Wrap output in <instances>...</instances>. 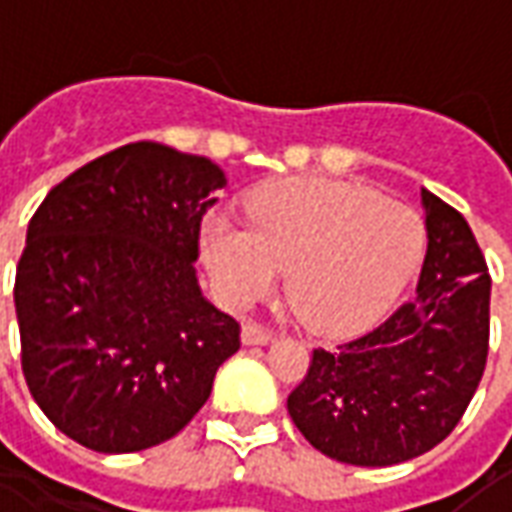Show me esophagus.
Returning <instances> with one entry per match:
<instances>
[{"label":"esophagus","instance_id":"1","mask_svg":"<svg viewBox=\"0 0 512 512\" xmlns=\"http://www.w3.org/2000/svg\"><path fill=\"white\" fill-rule=\"evenodd\" d=\"M241 337H244L246 345H266L268 340L274 337V329H268V326H263V323L249 321L244 323V332H241Z\"/></svg>","mask_w":512,"mask_h":512}]
</instances>
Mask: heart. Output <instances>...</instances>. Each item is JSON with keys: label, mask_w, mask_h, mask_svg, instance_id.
I'll use <instances>...</instances> for the list:
<instances>
[{"label": "heart", "mask_w": 512, "mask_h": 512, "mask_svg": "<svg viewBox=\"0 0 512 512\" xmlns=\"http://www.w3.org/2000/svg\"><path fill=\"white\" fill-rule=\"evenodd\" d=\"M246 219L211 216L202 227L219 296L246 307L288 268L290 307L323 332H351L381 315L425 246L414 208L348 180H268L249 194Z\"/></svg>", "instance_id": "obj_1"}]
</instances>
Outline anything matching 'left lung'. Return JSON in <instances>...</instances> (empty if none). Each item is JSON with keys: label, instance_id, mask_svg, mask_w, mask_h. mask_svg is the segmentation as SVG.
Listing matches in <instances>:
<instances>
[{"label": "left lung", "instance_id": "obj_1", "mask_svg": "<svg viewBox=\"0 0 512 512\" xmlns=\"http://www.w3.org/2000/svg\"><path fill=\"white\" fill-rule=\"evenodd\" d=\"M428 252L414 296L381 326L315 348L288 411L315 450L351 466H395L450 436L488 359L491 277L472 227L422 189Z\"/></svg>", "mask_w": 512, "mask_h": 512}]
</instances>
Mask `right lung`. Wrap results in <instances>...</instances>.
Listing matches in <instances>:
<instances>
[{
	"label": "right lung",
	"instance_id": "right-lung-1",
	"mask_svg": "<svg viewBox=\"0 0 512 512\" xmlns=\"http://www.w3.org/2000/svg\"><path fill=\"white\" fill-rule=\"evenodd\" d=\"M211 158L131 142L57 183L16 268L21 370L35 403L95 452L172 439L205 406L241 323L202 299Z\"/></svg>",
	"mask_w": 512,
	"mask_h": 512
}]
</instances>
